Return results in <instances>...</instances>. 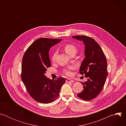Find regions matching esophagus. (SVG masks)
Instances as JSON below:
<instances>
[{"instance_id":"esophagus-1","label":"esophagus","mask_w":126,"mask_h":126,"mask_svg":"<svg viewBox=\"0 0 126 126\" xmlns=\"http://www.w3.org/2000/svg\"><path fill=\"white\" fill-rule=\"evenodd\" d=\"M74 81L71 79H67L66 80V83H72V82H74Z\"/></svg>"}]
</instances>
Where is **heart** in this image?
Masks as SVG:
<instances>
[{
    "label": "heart",
    "instance_id": "heart-1",
    "mask_svg": "<svg viewBox=\"0 0 126 126\" xmlns=\"http://www.w3.org/2000/svg\"><path fill=\"white\" fill-rule=\"evenodd\" d=\"M64 50L67 54L70 56L72 55L73 54L76 53L77 52V48L76 46L74 45L71 43L66 44L64 46ZM56 56H57L56 53H54L52 55V56L51 58V60L52 62L55 61ZM64 72L67 75L70 76L71 75V72L69 70H65L64 71Z\"/></svg>",
    "mask_w": 126,
    "mask_h": 126
}]
</instances>
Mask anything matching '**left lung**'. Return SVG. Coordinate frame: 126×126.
Returning a JSON list of instances; mask_svg holds the SVG:
<instances>
[{
  "label": "left lung",
  "mask_w": 126,
  "mask_h": 126,
  "mask_svg": "<svg viewBox=\"0 0 126 126\" xmlns=\"http://www.w3.org/2000/svg\"><path fill=\"white\" fill-rule=\"evenodd\" d=\"M72 38L83 41L85 45V58L79 71L80 74L88 78L85 83L81 82L84 89L77 96L84 100H91L100 93L108 76L106 57L94 39L86 36H75Z\"/></svg>",
  "instance_id": "obj_1"
}]
</instances>
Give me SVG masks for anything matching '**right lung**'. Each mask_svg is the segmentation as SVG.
I'll return each mask as SVG.
<instances>
[{
    "label": "right lung",
    "instance_id": "add662e5",
    "mask_svg": "<svg viewBox=\"0 0 126 126\" xmlns=\"http://www.w3.org/2000/svg\"><path fill=\"white\" fill-rule=\"evenodd\" d=\"M62 39L41 38L35 40L27 49L22 62L21 79L33 99L43 104L50 103L59 96L63 77L50 80L45 74L51 66L49 51Z\"/></svg>",
    "mask_w": 126,
    "mask_h": 126
}]
</instances>
